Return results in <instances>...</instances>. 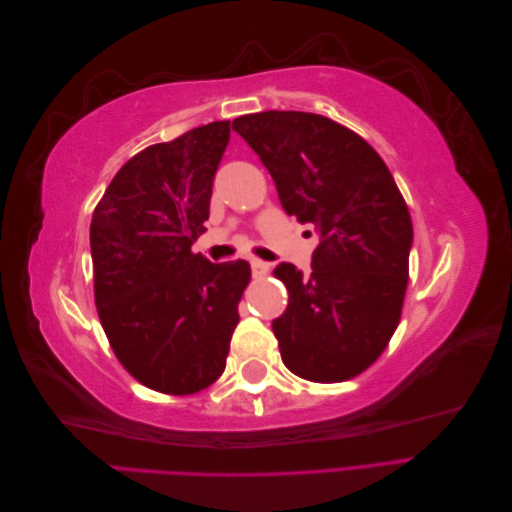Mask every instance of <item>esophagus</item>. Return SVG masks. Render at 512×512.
<instances>
[{
	"label": "esophagus",
	"instance_id": "1",
	"mask_svg": "<svg viewBox=\"0 0 512 512\" xmlns=\"http://www.w3.org/2000/svg\"><path fill=\"white\" fill-rule=\"evenodd\" d=\"M250 267H252V275L254 277H262V275L269 273V262L260 260V258H252L250 260Z\"/></svg>",
	"mask_w": 512,
	"mask_h": 512
}]
</instances>
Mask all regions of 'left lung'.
<instances>
[{
  "mask_svg": "<svg viewBox=\"0 0 512 512\" xmlns=\"http://www.w3.org/2000/svg\"><path fill=\"white\" fill-rule=\"evenodd\" d=\"M232 130L267 166L284 211L320 235L312 275L290 262L273 271L290 294L273 320L282 361L312 382L354 378L399 324L414 237L406 200L376 149L329 117L265 111Z\"/></svg>",
  "mask_w": 512,
  "mask_h": 512,
  "instance_id": "1",
  "label": "left lung"
}]
</instances>
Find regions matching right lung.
Returning <instances> with one entry per match:
<instances>
[{"instance_id":"add662e5","label":"right lung","mask_w":512,"mask_h":512,"mask_svg":"<svg viewBox=\"0 0 512 512\" xmlns=\"http://www.w3.org/2000/svg\"><path fill=\"white\" fill-rule=\"evenodd\" d=\"M230 121L136 153L119 168L89 228L98 316L121 365L153 391L192 395L222 376L245 260L192 254L205 232Z\"/></svg>"}]
</instances>
